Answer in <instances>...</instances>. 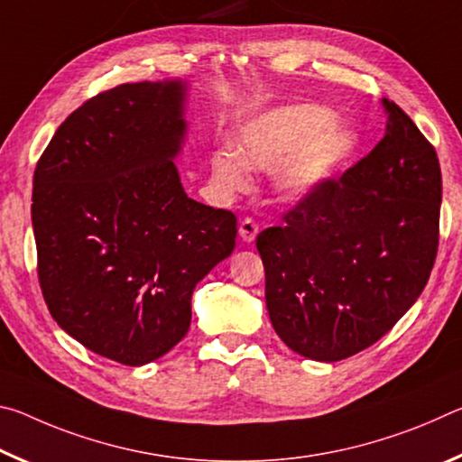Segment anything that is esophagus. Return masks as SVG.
<instances>
[{
  "mask_svg": "<svg viewBox=\"0 0 462 462\" xmlns=\"http://www.w3.org/2000/svg\"><path fill=\"white\" fill-rule=\"evenodd\" d=\"M238 234L245 242H253L256 238V234H259V224H256L253 217H245L238 226Z\"/></svg>",
  "mask_w": 462,
  "mask_h": 462,
  "instance_id": "34e87169",
  "label": "esophagus"
}]
</instances>
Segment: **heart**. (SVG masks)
Masks as SVG:
<instances>
[{
    "mask_svg": "<svg viewBox=\"0 0 462 462\" xmlns=\"http://www.w3.org/2000/svg\"><path fill=\"white\" fill-rule=\"evenodd\" d=\"M356 146L348 128L336 126V116L316 104L273 107L234 130V148L222 146L209 159L212 179L224 193L250 187V169L271 171L281 162L279 189L301 198L330 181Z\"/></svg>",
    "mask_w": 462,
    "mask_h": 462,
    "instance_id": "obj_1",
    "label": "heart"
}]
</instances>
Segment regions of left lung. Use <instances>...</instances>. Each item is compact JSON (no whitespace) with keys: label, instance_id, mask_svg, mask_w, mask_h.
<instances>
[{"label":"left lung","instance_id":"1","mask_svg":"<svg viewBox=\"0 0 462 462\" xmlns=\"http://www.w3.org/2000/svg\"><path fill=\"white\" fill-rule=\"evenodd\" d=\"M373 151L256 236L271 324L289 348L334 363L369 348L432 273L442 175L430 140L395 101Z\"/></svg>","mask_w":462,"mask_h":462}]
</instances>
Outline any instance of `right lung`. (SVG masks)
I'll list each match as a JSON object with an SVG mask.
<instances>
[{"mask_svg":"<svg viewBox=\"0 0 462 462\" xmlns=\"http://www.w3.org/2000/svg\"><path fill=\"white\" fill-rule=\"evenodd\" d=\"M181 83H122L77 107L34 169L36 271L85 348L140 366L191 324L198 281L232 254L236 216L187 198L173 156Z\"/></svg>","mask_w":462,"mask_h":462,"instance_id":"add662e5","label":"right lung"}]
</instances>
